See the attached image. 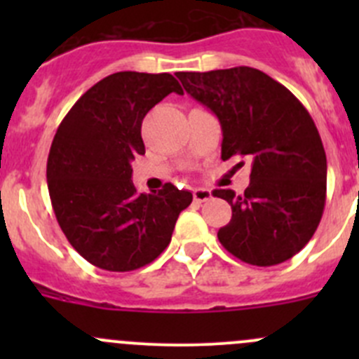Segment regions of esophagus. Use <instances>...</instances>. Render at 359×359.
Instances as JSON below:
<instances>
[{
    "mask_svg": "<svg viewBox=\"0 0 359 359\" xmlns=\"http://www.w3.org/2000/svg\"><path fill=\"white\" fill-rule=\"evenodd\" d=\"M193 198L196 203H205L208 200H212V191L208 189H201V187H198V189L193 191Z\"/></svg>",
    "mask_w": 359,
    "mask_h": 359,
    "instance_id": "esophagus-1",
    "label": "esophagus"
}]
</instances>
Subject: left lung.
<instances>
[{
    "label": "left lung",
    "mask_w": 359,
    "mask_h": 359,
    "mask_svg": "<svg viewBox=\"0 0 359 359\" xmlns=\"http://www.w3.org/2000/svg\"><path fill=\"white\" fill-rule=\"evenodd\" d=\"M177 78L219 118L224 161L252 159L243 194L212 193L233 208L229 224L217 233L222 247L252 266L292 259L313 238L327 200V154L311 114L259 69L179 72Z\"/></svg>",
    "instance_id": "obj_1"
}]
</instances>
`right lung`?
Masks as SVG:
<instances>
[{
  "mask_svg": "<svg viewBox=\"0 0 359 359\" xmlns=\"http://www.w3.org/2000/svg\"><path fill=\"white\" fill-rule=\"evenodd\" d=\"M172 92L184 95L168 72H114L79 97L53 137L46 182L57 222L100 269L125 273L153 262L193 201L170 182L151 194L132 182V161L146 153L142 119Z\"/></svg>",
  "mask_w": 359,
  "mask_h": 359,
  "instance_id": "1",
  "label": "right lung"
}]
</instances>
